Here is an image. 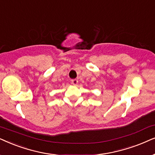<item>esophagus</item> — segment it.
I'll list each match as a JSON object with an SVG mask.
<instances>
[{"label":"esophagus","instance_id":"34e87169","mask_svg":"<svg viewBox=\"0 0 155 155\" xmlns=\"http://www.w3.org/2000/svg\"><path fill=\"white\" fill-rule=\"evenodd\" d=\"M71 84H73V85H77L78 84V80L77 79H72L71 80Z\"/></svg>","mask_w":155,"mask_h":155}]
</instances>
